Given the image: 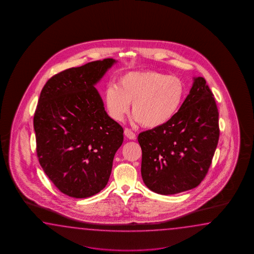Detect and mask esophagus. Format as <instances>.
I'll return each mask as SVG.
<instances>
[{
  "label": "esophagus",
  "mask_w": 254,
  "mask_h": 254,
  "mask_svg": "<svg viewBox=\"0 0 254 254\" xmlns=\"http://www.w3.org/2000/svg\"><path fill=\"white\" fill-rule=\"evenodd\" d=\"M125 135L129 139V140H135L136 139V135L131 129L126 128L125 129Z\"/></svg>",
  "instance_id": "34e87169"
}]
</instances>
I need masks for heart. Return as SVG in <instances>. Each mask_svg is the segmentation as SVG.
<instances>
[{
	"label": "heart",
	"instance_id": "b5f03b06",
	"mask_svg": "<svg viewBox=\"0 0 254 254\" xmlns=\"http://www.w3.org/2000/svg\"><path fill=\"white\" fill-rule=\"evenodd\" d=\"M185 96V85L179 77L152 70L129 71L117 85L105 92V106L113 119L122 122L131 103L132 120L155 129L168 124L178 113Z\"/></svg>",
	"mask_w": 254,
	"mask_h": 254
}]
</instances>
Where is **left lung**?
Returning a JSON list of instances; mask_svg holds the SVG:
<instances>
[{"mask_svg":"<svg viewBox=\"0 0 254 254\" xmlns=\"http://www.w3.org/2000/svg\"><path fill=\"white\" fill-rule=\"evenodd\" d=\"M220 136L219 112L203 77L168 124L140 132L141 177L149 189L176 194L197 187L211 166Z\"/></svg>","mask_w":254,"mask_h":254,"instance_id":"left-lung-1","label":"left lung"}]
</instances>
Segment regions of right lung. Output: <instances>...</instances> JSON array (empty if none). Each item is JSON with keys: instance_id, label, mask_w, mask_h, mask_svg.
Instances as JSON below:
<instances>
[{"instance_id": "right-lung-1", "label": "right lung", "mask_w": 254, "mask_h": 254, "mask_svg": "<svg viewBox=\"0 0 254 254\" xmlns=\"http://www.w3.org/2000/svg\"><path fill=\"white\" fill-rule=\"evenodd\" d=\"M116 63L70 68L43 86L33 117L39 162L60 191L88 198L108 184L124 129L109 116L94 85Z\"/></svg>"}]
</instances>
